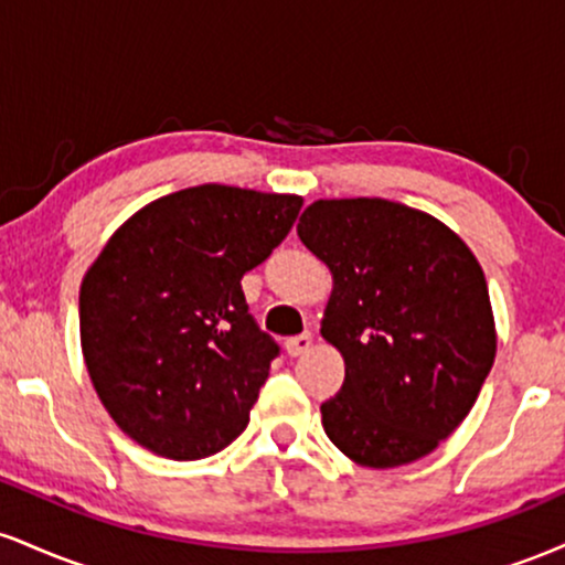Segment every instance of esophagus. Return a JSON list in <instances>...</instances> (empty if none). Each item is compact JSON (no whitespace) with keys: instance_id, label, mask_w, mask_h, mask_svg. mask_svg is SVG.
Returning <instances> with one entry per match:
<instances>
[{"instance_id":"34e87169","label":"esophagus","mask_w":565,"mask_h":565,"mask_svg":"<svg viewBox=\"0 0 565 565\" xmlns=\"http://www.w3.org/2000/svg\"><path fill=\"white\" fill-rule=\"evenodd\" d=\"M284 348H287V353L291 355V359H297V355L308 353V350L313 348V334L302 332V334H297V337H289V340L284 342Z\"/></svg>"}]
</instances>
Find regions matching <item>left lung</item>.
<instances>
[{"label":"left lung","instance_id":"obj_1","mask_svg":"<svg viewBox=\"0 0 565 565\" xmlns=\"http://www.w3.org/2000/svg\"><path fill=\"white\" fill-rule=\"evenodd\" d=\"M300 242L332 270L321 337L345 382L321 404L332 444L364 468L430 454L470 414L497 355L489 287L440 220L387 199H319Z\"/></svg>","mask_w":565,"mask_h":565}]
</instances>
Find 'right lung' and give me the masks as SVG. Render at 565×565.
I'll list each match as a JSON object with an SVG mask.
<instances>
[{
    "mask_svg": "<svg viewBox=\"0 0 565 565\" xmlns=\"http://www.w3.org/2000/svg\"><path fill=\"white\" fill-rule=\"evenodd\" d=\"M302 199L206 183L142 206L82 278V353L97 398L159 457L223 451L278 355L242 278L287 238Z\"/></svg>",
    "mask_w": 565,
    "mask_h": 565,
    "instance_id": "right-lung-1",
    "label": "right lung"
}]
</instances>
